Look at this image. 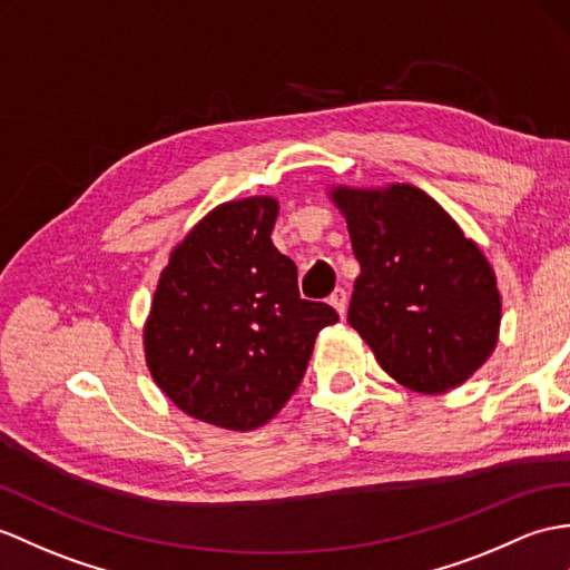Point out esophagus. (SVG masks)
<instances>
[{
    "instance_id": "obj_1",
    "label": "esophagus",
    "mask_w": 570,
    "mask_h": 570,
    "mask_svg": "<svg viewBox=\"0 0 570 570\" xmlns=\"http://www.w3.org/2000/svg\"><path fill=\"white\" fill-rule=\"evenodd\" d=\"M330 306H333L342 317H345V313H347V291L335 288L333 294H330Z\"/></svg>"
}]
</instances>
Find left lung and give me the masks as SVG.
Masks as SVG:
<instances>
[{"instance_id":"obj_1","label":"left lung","mask_w":570,"mask_h":570,"mask_svg":"<svg viewBox=\"0 0 570 570\" xmlns=\"http://www.w3.org/2000/svg\"><path fill=\"white\" fill-rule=\"evenodd\" d=\"M360 276L347 321L383 372L417 393L464 383L495 350V274L454 218L410 184L333 189Z\"/></svg>"}]
</instances>
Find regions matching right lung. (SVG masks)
<instances>
[{"mask_svg": "<svg viewBox=\"0 0 570 570\" xmlns=\"http://www.w3.org/2000/svg\"><path fill=\"white\" fill-rule=\"evenodd\" d=\"M269 196L220 204L169 255L145 323V360L167 399L225 430L269 422L306 374L335 308L298 294L272 243Z\"/></svg>", "mask_w": 570, "mask_h": 570, "instance_id": "right-lung-1", "label": "right lung"}]
</instances>
